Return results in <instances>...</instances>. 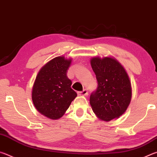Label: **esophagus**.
Wrapping results in <instances>:
<instances>
[{"instance_id": "esophagus-1", "label": "esophagus", "mask_w": 157, "mask_h": 157, "mask_svg": "<svg viewBox=\"0 0 157 157\" xmlns=\"http://www.w3.org/2000/svg\"><path fill=\"white\" fill-rule=\"evenodd\" d=\"M79 95H83V96H86V95H88V91H87V90L84 89L82 91H79L78 93Z\"/></svg>"}]
</instances>
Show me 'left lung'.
I'll list each match as a JSON object with an SVG mask.
<instances>
[{
  "label": "left lung",
  "instance_id": "1",
  "mask_svg": "<svg viewBox=\"0 0 157 157\" xmlns=\"http://www.w3.org/2000/svg\"><path fill=\"white\" fill-rule=\"evenodd\" d=\"M91 65L98 81L90 105L100 121L109 122L125 112L132 99V86L125 69L113 57H92Z\"/></svg>",
  "mask_w": 157,
  "mask_h": 157
}]
</instances>
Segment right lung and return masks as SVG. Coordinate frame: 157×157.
I'll use <instances>...</instances> for the list:
<instances>
[{"label": "right lung", "instance_id": "add662e5", "mask_svg": "<svg viewBox=\"0 0 157 157\" xmlns=\"http://www.w3.org/2000/svg\"><path fill=\"white\" fill-rule=\"evenodd\" d=\"M72 59L59 56L46 63L36 77L32 90V100L36 109L52 120L63 116L77 97L71 89L72 82L66 75Z\"/></svg>", "mask_w": 157, "mask_h": 157}]
</instances>
